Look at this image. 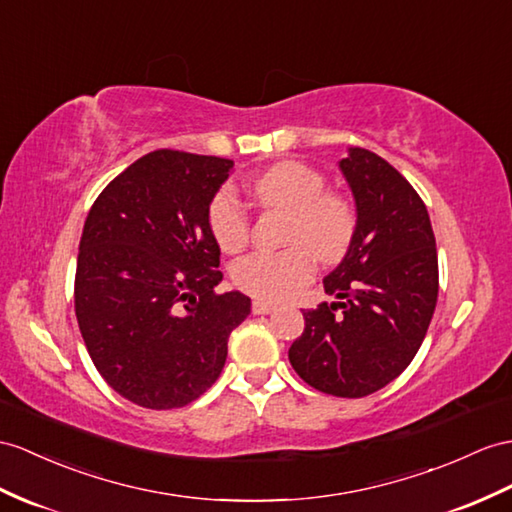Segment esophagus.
<instances>
[{
  "label": "esophagus",
  "instance_id": "obj_1",
  "mask_svg": "<svg viewBox=\"0 0 512 512\" xmlns=\"http://www.w3.org/2000/svg\"><path fill=\"white\" fill-rule=\"evenodd\" d=\"M252 310H254V315H269V313H273V310H276V304L265 302V299H254Z\"/></svg>",
  "mask_w": 512,
  "mask_h": 512
}]
</instances>
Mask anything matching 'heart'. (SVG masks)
<instances>
[{"label":"heart","mask_w":512,"mask_h":512,"mask_svg":"<svg viewBox=\"0 0 512 512\" xmlns=\"http://www.w3.org/2000/svg\"><path fill=\"white\" fill-rule=\"evenodd\" d=\"M260 204L289 215L282 252H254L239 258L232 280L245 293L280 302L313 278L315 258L336 263L356 230L354 206L326 191V178L304 162H280L249 184ZM208 223L223 252H239L249 239V215L230 191H219L208 208Z\"/></svg>","instance_id":"b5f03b06"}]
</instances>
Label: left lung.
Returning a JSON list of instances; mask_svg holds the SVG:
<instances>
[{
  "mask_svg": "<svg viewBox=\"0 0 512 512\" xmlns=\"http://www.w3.org/2000/svg\"><path fill=\"white\" fill-rule=\"evenodd\" d=\"M356 202V230L341 265L323 280L339 302L304 310L289 360L313 389L365 397L410 365L439 295L428 208L400 171L350 147L339 162Z\"/></svg>",
  "mask_w": 512,
  "mask_h": 512,
  "instance_id": "1",
  "label": "left lung"
}]
</instances>
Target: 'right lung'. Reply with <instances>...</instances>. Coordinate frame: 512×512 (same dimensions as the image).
I'll return each instance as SVG.
<instances>
[{
  "label": "right lung",
  "instance_id": "right-lung-1",
  "mask_svg": "<svg viewBox=\"0 0 512 512\" xmlns=\"http://www.w3.org/2000/svg\"><path fill=\"white\" fill-rule=\"evenodd\" d=\"M234 162L156 149L99 193L84 221L76 317L93 365L121 397L182 408L215 384L249 297L215 293L208 208Z\"/></svg>",
  "mask_w": 512,
  "mask_h": 512
}]
</instances>
